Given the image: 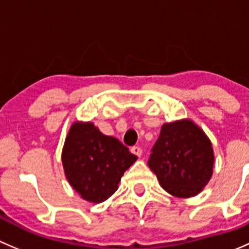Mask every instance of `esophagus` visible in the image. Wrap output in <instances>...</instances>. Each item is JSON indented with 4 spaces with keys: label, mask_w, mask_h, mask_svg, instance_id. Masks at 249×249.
Wrapping results in <instances>:
<instances>
[{
    "label": "esophagus",
    "mask_w": 249,
    "mask_h": 249,
    "mask_svg": "<svg viewBox=\"0 0 249 249\" xmlns=\"http://www.w3.org/2000/svg\"><path fill=\"white\" fill-rule=\"evenodd\" d=\"M130 152H132L133 155L138 156V157H140V156L142 155V150L139 146H133V147H130Z\"/></svg>",
    "instance_id": "obj_1"
}]
</instances>
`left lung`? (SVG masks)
<instances>
[{"label":"left lung","instance_id":"8db88e82","mask_svg":"<svg viewBox=\"0 0 249 249\" xmlns=\"http://www.w3.org/2000/svg\"><path fill=\"white\" fill-rule=\"evenodd\" d=\"M213 160L209 138L198 125L183 120L163 125L147 164L168 193L189 198L210 181Z\"/></svg>","mask_w":249,"mask_h":249}]
</instances>
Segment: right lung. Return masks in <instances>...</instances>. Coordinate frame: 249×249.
<instances>
[{
  "instance_id": "right-lung-1",
  "label": "right lung",
  "mask_w": 249,
  "mask_h": 249,
  "mask_svg": "<svg viewBox=\"0 0 249 249\" xmlns=\"http://www.w3.org/2000/svg\"><path fill=\"white\" fill-rule=\"evenodd\" d=\"M137 156L92 124H74L66 139L62 163L74 189L87 201L102 202L117 191L122 175Z\"/></svg>"
}]
</instances>
